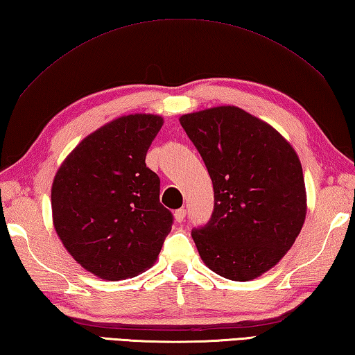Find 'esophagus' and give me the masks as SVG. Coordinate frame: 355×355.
I'll list each match as a JSON object with an SVG mask.
<instances>
[{
    "label": "esophagus",
    "mask_w": 355,
    "mask_h": 355,
    "mask_svg": "<svg viewBox=\"0 0 355 355\" xmlns=\"http://www.w3.org/2000/svg\"><path fill=\"white\" fill-rule=\"evenodd\" d=\"M185 216H187V211H185V209H179V210H176L175 211V220L176 223H184L185 220Z\"/></svg>",
    "instance_id": "obj_1"
}]
</instances>
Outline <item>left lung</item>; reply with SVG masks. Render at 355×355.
Wrapping results in <instances>:
<instances>
[{
  "instance_id": "1",
  "label": "left lung",
  "mask_w": 355,
  "mask_h": 355,
  "mask_svg": "<svg viewBox=\"0 0 355 355\" xmlns=\"http://www.w3.org/2000/svg\"><path fill=\"white\" fill-rule=\"evenodd\" d=\"M209 170L215 209L191 232L204 264L250 282L279 263L306 219L302 162L279 132L238 106L179 117Z\"/></svg>"
}]
</instances>
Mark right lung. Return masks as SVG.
Masks as SVG:
<instances>
[{
    "label": "right lung",
    "instance_id": "right-lung-1",
    "mask_svg": "<svg viewBox=\"0 0 355 355\" xmlns=\"http://www.w3.org/2000/svg\"><path fill=\"white\" fill-rule=\"evenodd\" d=\"M164 119L130 114L91 132L60 165L52 220L64 249L96 277H137L156 263L173 215L160 204V179L145 164Z\"/></svg>",
    "mask_w": 355,
    "mask_h": 355
}]
</instances>
